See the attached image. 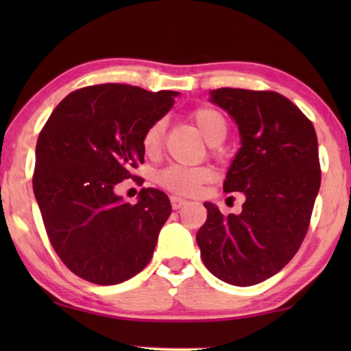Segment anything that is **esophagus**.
<instances>
[{
    "mask_svg": "<svg viewBox=\"0 0 351 351\" xmlns=\"http://www.w3.org/2000/svg\"><path fill=\"white\" fill-rule=\"evenodd\" d=\"M171 204H172V209H180L184 208V206L186 204V199L180 198V196H171Z\"/></svg>",
    "mask_w": 351,
    "mask_h": 351,
    "instance_id": "34e87169",
    "label": "esophagus"
}]
</instances>
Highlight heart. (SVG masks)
<instances>
[{
	"label": "heart",
	"instance_id": "1",
	"mask_svg": "<svg viewBox=\"0 0 351 351\" xmlns=\"http://www.w3.org/2000/svg\"><path fill=\"white\" fill-rule=\"evenodd\" d=\"M191 121L198 129L204 141L210 145H217L223 142L228 132L227 119L219 110L210 107H199L190 114ZM165 138V121L158 119L145 129L142 136V147L147 155H156L162 147ZM215 172L209 166H180L171 165L162 167L156 172L155 180L162 189L172 191V193L191 196L201 190V186L214 180Z\"/></svg>",
	"mask_w": 351,
	"mask_h": 351
}]
</instances>
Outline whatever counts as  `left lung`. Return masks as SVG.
<instances>
[{
    "label": "left lung",
    "mask_w": 351,
    "mask_h": 351,
    "mask_svg": "<svg viewBox=\"0 0 351 351\" xmlns=\"http://www.w3.org/2000/svg\"><path fill=\"white\" fill-rule=\"evenodd\" d=\"M210 102L238 124L241 148L223 191H241L246 201L238 215L204 203L196 243L214 276L252 286L285 268L304 241L321 185L318 138L299 107L273 90L220 88Z\"/></svg>",
    "instance_id": "left-lung-1"
}]
</instances>
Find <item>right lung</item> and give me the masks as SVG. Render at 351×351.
<instances>
[{
	"label": "right lung",
	"mask_w": 351,
	"mask_h": 351,
	"mask_svg": "<svg viewBox=\"0 0 351 351\" xmlns=\"http://www.w3.org/2000/svg\"><path fill=\"white\" fill-rule=\"evenodd\" d=\"M176 95L88 86L66 95L41 129L33 191L52 247L76 276L118 285L150 262L171 215L169 198L142 189L131 204L113 189L143 162V132L169 112Z\"/></svg>",
	"instance_id": "obj_1"
}]
</instances>
